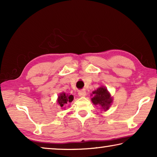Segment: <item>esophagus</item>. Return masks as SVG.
Listing matches in <instances>:
<instances>
[{"instance_id": "34e87169", "label": "esophagus", "mask_w": 157, "mask_h": 157, "mask_svg": "<svg viewBox=\"0 0 157 157\" xmlns=\"http://www.w3.org/2000/svg\"><path fill=\"white\" fill-rule=\"evenodd\" d=\"M78 95L81 97H84L86 95V91L85 90H79L78 91Z\"/></svg>"}]
</instances>
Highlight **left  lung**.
<instances>
[{"label":"left lung","instance_id":"8db88e82","mask_svg":"<svg viewBox=\"0 0 157 157\" xmlns=\"http://www.w3.org/2000/svg\"><path fill=\"white\" fill-rule=\"evenodd\" d=\"M94 97L91 98L92 102L95 105H100L104 110H108L112 102V98H111L109 93L105 87H100L93 92Z\"/></svg>","mask_w":157,"mask_h":157}]
</instances>
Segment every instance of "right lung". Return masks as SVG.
Instances as JSON below:
<instances>
[{
  "label": "right lung",
  "mask_w": 157,
  "mask_h": 157,
  "mask_svg": "<svg viewBox=\"0 0 157 157\" xmlns=\"http://www.w3.org/2000/svg\"><path fill=\"white\" fill-rule=\"evenodd\" d=\"M73 95H66V94H62L59 95L57 100L58 104L60 105V107H63L67 103L71 102L73 100Z\"/></svg>",
  "instance_id": "1"
}]
</instances>
